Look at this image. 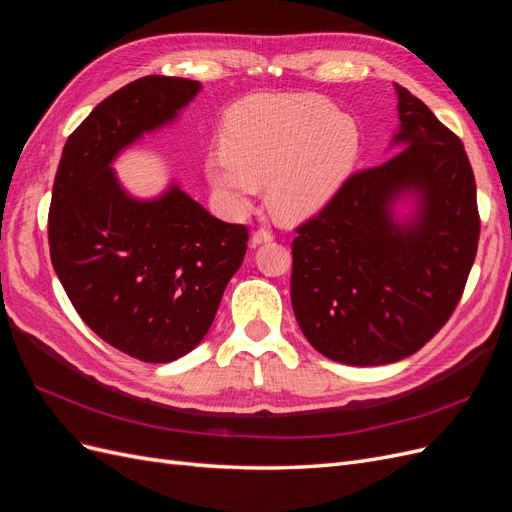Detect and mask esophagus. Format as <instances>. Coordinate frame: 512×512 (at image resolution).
<instances>
[{
    "label": "esophagus",
    "mask_w": 512,
    "mask_h": 512,
    "mask_svg": "<svg viewBox=\"0 0 512 512\" xmlns=\"http://www.w3.org/2000/svg\"><path fill=\"white\" fill-rule=\"evenodd\" d=\"M269 241H273V232L267 230V228H260V230H256L254 235H252V245L254 247L260 245V243H269Z\"/></svg>",
    "instance_id": "1"
}]
</instances>
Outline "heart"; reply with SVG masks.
<instances>
[{"label": "heart", "instance_id": "b5f03b06", "mask_svg": "<svg viewBox=\"0 0 512 512\" xmlns=\"http://www.w3.org/2000/svg\"><path fill=\"white\" fill-rule=\"evenodd\" d=\"M361 151L354 119L318 96H256L230 108L224 147L205 158V173L222 207L241 215L262 181L277 218L305 220L350 177Z\"/></svg>", "mask_w": 512, "mask_h": 512}]
</instances>
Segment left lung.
I'll return each mask as SVG.
<instances>
[{"label":"left lung","instance_id":"left-lung-1","mask_svg":"<svg viewBox=\"0 0 512 512\" xmlns=\"http://www.w3.org/2000/svg\"><path fill=\"white\" fill-rule=\"evenodd\" d=\"M397 89L395 156L359 170L292 241L290 299L307 342L344 365L421 350L451 318L476 258V183L459 136ZM410 195V219L394 215Z\"/></svg>","mask_w":512,"mask_h":512}]
</instances>
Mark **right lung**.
<instances>
[{"instance_id": "add662e5", "label": "right lung", "mask_w": 512, "mask_h": 512, "mask_svg": "<svg viewBox=\"0 0 512 512\" xmlns=\"http://www.w3.org/2000/svg\"><path fill=\"white\" fill-rule=\"evenodd\" d=\"M198 91V81L156 74L121 87L68 136L53 183L49 245L61 286L91 331L145 363H170L203 342L250 239L177 183L141 200L111 168Z\"/></svg>"}]
</instances>
